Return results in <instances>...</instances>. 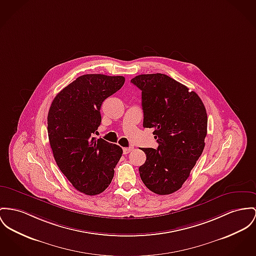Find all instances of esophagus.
<instances>
[{
  "mask_svg": "<svg viewBox=\"0 0 256 256\" xmlns=\"http://www.w3.org/2000/svg\"><path fill=\"white\" fill-rule=\"evenodd\" d=\"M133 146H129V148H123V152H124V154H129V152H131L132 150H133Z\"/></svg>",
  "mask_w": 256,
  "mask_h": 256,
  "instance_id": "1",
  "label": "esophagus"
}]
</instances>
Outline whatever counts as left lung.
<instances>
[{
  "label": "left lung",
  "instance_id": "obj_1",
  "mask_svg": "<svg viewBox=\"0 0 256 256\" xmlns=\"http://www.w3.org/2000/svg\"><path fill=\"white\" fill-rule=\"evenodd\" d=\"M131 82L142 90L144 127L152 128L157 148H142L138 168L144 186L159 195L182 186L201 156L206 136L204 104L194 91L164 74H140Z\"/></svg>",
  "mask_w": 256,
  "mask_h": 256
}]
</instances>
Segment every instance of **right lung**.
Masks as SVG:
<instances>
[{
	"instance_id": "obj_1",
	"label": "right lung",
	"mask_w": 256,
	"mask_h": 256,
	"mask_svg": "<svg viewBox=\"0 0 256 256\" xmlns=\"http://www.w3.org/2000/svg\"><path fill=\"white\" fill-rule=\"evenodd\" d=\"M124 76L84 74L53 99L48 133L56 164L72 186L86 195L110 184L122 155L118 144L92 135L101 124L102 102L124 84Z\"/></svg>"
}]
</instances>
